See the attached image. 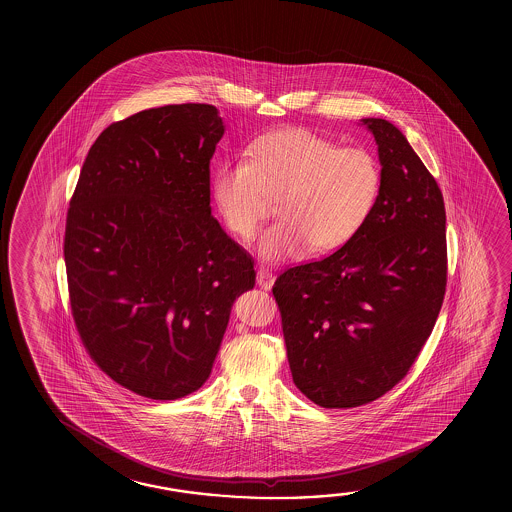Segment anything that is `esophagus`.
Here are the masks:
<instances>
[{
  "instance_id": "34e87169",
  "label": "esophagus",
  "mask_w": 512,
  "mask_h": 512,
  "mask_svg": "<svg viewBox=\"0 0 512 512\" xmlns=\"http://www.w3.org/2000/svg\"><path fill=\"white\" fill-rule=\"evenodd\" d=\"M257 284H259V287H262V289H271L273 287V284H275V275L271 273V271H268V269H262L260 268L259 271H257Z\"/></svg>"
}]
</instances>
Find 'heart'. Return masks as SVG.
Masks as SVG:
<instances>
[{
  "label": "heart",
  "instance_id": "heart-1",
  "mask_svg": "<svg viewBox=\"0 0 512 512\" xmlns=\"http://www.w3.org/2000/svg\"><path fill=\"white\" fill-rule=\"evenodd\" d=\"M382 171L366 148L344 146L307 128L262 135L246 160L223 162L214 171L212 200L228 230L243 241L257 234L269 198L280 221L262 234L259 255L268 262L332 252L361 232L373 214Z\"/></svg>",
  "mask_w": 512,
  "mask_h": 512
}]
</instances>
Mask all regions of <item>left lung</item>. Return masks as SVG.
Listing matches in <instances>:
<instances>
[{"label":"left lung","instance_id":"1","mask_svg":"<svg viewBox=\"0 0 512 512\" xmlns=\"http://www.w3.org/2000/svg\"><path fill=\"white\" fill-rule=\"evenodd\" d=\"M375 137L382 187L352 241L285 269L273 285L296 387L325 409L391 391L427 343L446 291V212L436 178L386 119Z\"/></svg>","mask_w":512,"mask_h":512}]
</instances>
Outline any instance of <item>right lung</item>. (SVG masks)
<instances>
[{
	"label": "right lung",
	"instance_id": "add662e5",
	"mask_svg": "<svg viewBox=\"0 0 512 512\" xmlns=\"http://www.w3.org/2000/svg\"><path fill=\"white\" fill-rule=\"evenodd\" d=\"M225 134L205 103L107 126L85 157L64 237L80 339L103 373L151 400L205 384L250 253L210 214V159Z\"/></svg>",
	"mask_w": 512,
	"mask_h": 512
}]
</instances>
